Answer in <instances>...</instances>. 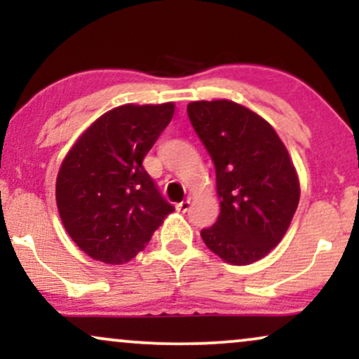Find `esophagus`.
<instances>
[{"mask_svg":"<svg viewBox=\"0 0 359 359\" xmlns=\"http://www.w3.org/2000/svg\"><path fill=\"white\" fill-rule=\"evenodd\" d=\"M189 208H191V199H185V201H182V203L175 204V209L179 212H187Z\"/></svg>","mask_w":359,"mask_h":359,"instance_id":"esophagus-1","label":"esophagus"}]
</instances>
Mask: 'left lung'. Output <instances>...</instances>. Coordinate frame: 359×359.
<instances>
[{
  "label": "left lung",
  "instance_id": "1",
  "mask_svg": "<svg viewBox=\"0 0 359 359\" xmlns=\"http://www.w3.org/2000/svg\"><path fill=\"white\" fill-rule=\"evenodd\" d=\"M197 137L216 167L221 212L201 231L231 265H250L282 241L299 205L300 185L282 140L262 116L228 100L187 106Z\"/></svg>",
  "mask_w": 359,
  "mask_h": 359
}]
</instances>
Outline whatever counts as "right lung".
Masks as SVG:
<instances>
[{
	"label": "right lung",
	"mask_w": 359,
	"mask_h": 359,
	"mask_svg": "<svg viewBox=\"0 0 359 359\" xmlns=\"http://www.w3.org/2000/svg\"><path fill=\"white\" fill-rule=\"evenodd\" d=\"M174 109V102L111 109L62 162L55 185L60 219L90 258L130 262L174 211L142 165Z\"/></svg>",
	"instance_id": "obj_1"
}]
</instances>
